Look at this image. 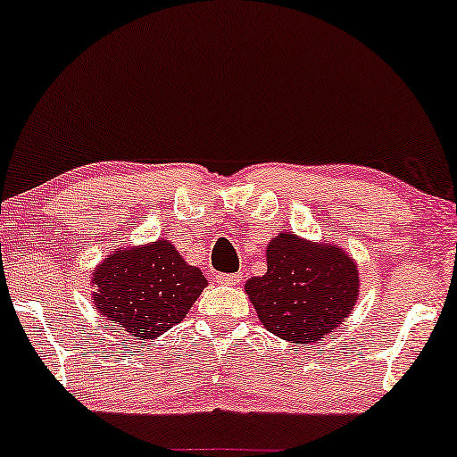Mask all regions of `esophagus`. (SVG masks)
Returning <instances> with one entry per match:
<instances>
[{"instance_id":"1","label":"esophagus","mask_w":457,"mask_h":457,"mask_svg":"<svg viewBox=\"0 0 457 457\" xmlns=\"http://www.w3.org/2000/svg\"><path fill=\"white\" fill-rule=\"evenodd\" d=\"M243 277L239 272H233V275H216V283H220V286H239Z\"/></svg>"}]
</instances>
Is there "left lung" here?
I'll list each match as a JSON object with an SVG mask.
<instances>
[{
    "mask_svg": "<svg viewBox=\"0 0 457 457\" xmlns=\"http://www.w3.org/2000/svg\"><path fill=\"white\" fill-rule=\"evenodd\" d=\"M260 323L292 345H315L351 317L359 269L345 247L281 233L266 245V272L245 283Z\"/></svg>",
    "mask_w": 457,
    "mask_h": 457,
    "instance_id": "obj_1",
    "label": "left lung"
}]
</instances>
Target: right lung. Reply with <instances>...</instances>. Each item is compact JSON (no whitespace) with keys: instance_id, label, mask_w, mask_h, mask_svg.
<instances>
[{"instance_id":"right-lung-1","label":"right lung","mask_w":457,"mask_h":457,"mask_svg":"<svg viewBox=\"0 0 457 457\" xmlns=\"http://www.w3.org/2000/svg\"><path fill=\"white\" fill-rule=\"evenodd\" d=\"M205 286L174 243L157 239L109 253L92 272V302L129 340H155L187 317Z\"/></svg>"}]
</instances>
